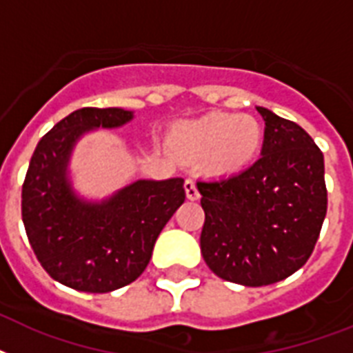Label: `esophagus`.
Returning a JSON list of instances; mask_svg holds the SVG:
<instances>
[{
  "label": "esophagus",
  "mask_w": 353,
  "mask_h": 353,
  "mask_svg": "<svg viewBox=\"0 0 353 353\" xmlns=\"http://www.w3.org/2000/svg\"><path fill=\"white\" fill-rule=\"evenodd\" d=\"M185 192H186V197L190 199V201H197L199 199V190H197V185L194 179H186L185 181Z\"/></svg>",
  "instance_id": "1"
}]
</instances>
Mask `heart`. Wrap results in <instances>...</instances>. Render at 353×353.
Instances as JSON below:
<instances>
[{"mask_svg": "<svg viewBox=\"0 0 353 353\" xmlns=\"http://www.w3.org/2000/svg\"><path fill=\"white\" fill-rule=\"evenodd\" d=\"M172 147L181 156L201 161L212 174H237L250 167L263 145V128L256 117L236 112H208L179 123L170 134Z\"/></svg>", "mask_w": 353, "mask_h": 353, "instance_id": "1", "label": "heart"}]
</instances>
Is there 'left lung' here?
I'll list each match as a JSON object with an SVG mask.
<instances>
[{
  "mask_svg": "<svg viewBox=\"0 0 353 353\" xmlns=\"http://www.w3.org/2000/svg\"><path fill=\"white\" fill-rule=\"evenodd\" d=\"M261 157L236 176L197 181L201 254L217 277L243 286L286 279L314 252L326 216L325 159L294 121L257 107Z\"/></svg>",
  "mask_w": 353,
  "mask_h": 353,
  "instance_id": "left-lung-1",
  "label": "left lung"
}]
</instances>
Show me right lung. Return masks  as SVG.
Wrapping results in <instances>:
<instances>
[{
  "instance_id": "add662e5",
  "label": "right lung",
  "mask_w": 353,
  "mask_h": 353,
  "mask_svg": "<svg viewBox=\"0 0 353 353\" xmlns=\"http://www.w3.org/2000/svg\"><path fill=\"white\" fill-rule=\"evenodd\" d=\"M130 119L123 108H79L41 137L28 165L21 190L28 241L48 276L74 290L105 294L136 281L163 226L185 203L181 177L139 179L101 203L74 194L67 165L77 139Z\"/></svg>"
}]
</instances>
